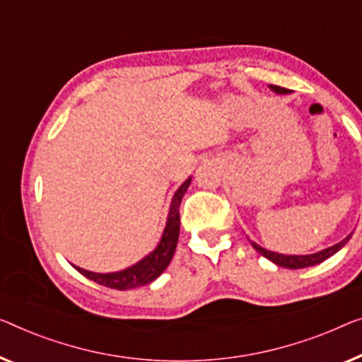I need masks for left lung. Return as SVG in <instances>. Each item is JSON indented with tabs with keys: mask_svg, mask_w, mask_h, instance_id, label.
<instances>
[{
	"mask_svg": "<svg viewBox=\"0 0 362 362\" xmlns=\"http://www.w3.org/2000/svg\"><path fill=\"white\" fill-rule=\"evenodd\" d=\"M269 89L273 90V93L276 94H288L289 89H284V88H279V86H274V84H269ZM351 239V234H349L346 239H343L341 242H338V244L328 247V249H323L317 253H309V255H284V253H276V252H272V250H267L260 247L255 242L250 240V244L253 245V249H255L260 255H263L265 258H268L269 262H273L274 265L278 267H283V268H289V269H299V268H307V267H314V265H319L323 260H327V258H330L332 255H335V253L343 249L344 244Z\"/></svg>",
	"mask_w": 362,
	"mask_h": 362,
	"instance_id": "1",
	"label": "left lung"
}]
</instances>
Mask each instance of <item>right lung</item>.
I'll return each mask as SVG.
<instances>
[{
    "label": "right lung",
    "mask_w": 362,
    "mask_h": 362,
    "mask_svg": "<svg viewBox=\"0 0 362 362\" xmlns=\"http://www.w3.org/2000/svg\"><path fill=\"white\" fill-rule=\"evenodd\" d=\"M190 182H192V177L182 183L179 190L175 192L174 198H172L164 234L160 237V242L158 244V247H156L148 257H144L143 260H139L136 265L122 269V272H115V273H94L79 267H74V268H76L81 274H84L86 278L93 279V281H95L97 284H102L105 286V288H112V289L127 291V289L138 288V286L153 283L154 279L160 276L164 269L169 267L172 257H174L177 240H179V233H180L179 209H180L182 198L185 195Z\"/></svg>",
    "instance_id": "1"
}]
</instances>
